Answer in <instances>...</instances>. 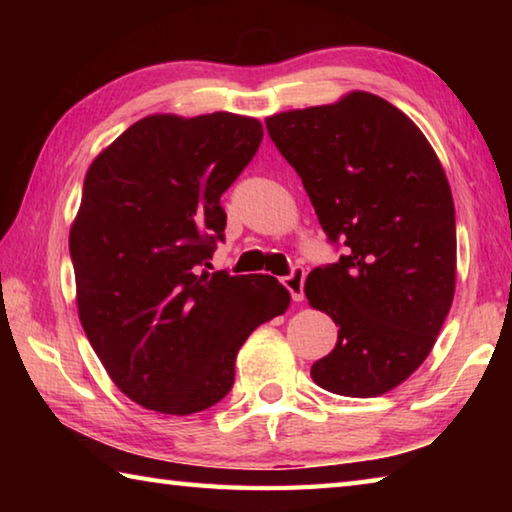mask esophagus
<instances>
[{"label": "esophagus", "mask_w": 512, "mask_h": 512, "mask_svg": "<svg viewBox=\"0 0 512 512\" xmlns=\"http://www.w3.org/2000/svg\"><path fill=\"white\" fill-rule=\"evenodd\" d=\"M284 287L289 289L291 298L296 302L305 298V268H300V266L293 268L291 275L284 277Z\"/></svg>", "instance_id": "34e87169"}]
</instances>
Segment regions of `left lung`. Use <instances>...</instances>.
<instances>
[{"label":"left lung","mask_w":512,"mask_h":512,"mask_svg":"<svg viewBox=\"0 0 512 512\" xmlns=\"http://www.w3.org/2000/svg\"><path fill=\"white\" fill-rule=\"evenodd\" d=\"M266 131L327 239L345 246L305 282L309 305L339 325L311 379L345 397L393 391L429 357L454 300L456 216L443 164L402 110L370 92L280 112Z\"/></svg>","instance_id":"left-lung-1"}]
</instances>
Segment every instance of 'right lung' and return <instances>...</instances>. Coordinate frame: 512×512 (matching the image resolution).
I'll list each match as a JSON object with an SVG mask.
<instances>
[{"label": "right lung", "mask_w": 512, "mask_h": 512, "mask_svg": "<svg viewBox=\"0 0 512 512\" xmlns=\"http://www.w3.org/2000/svg\"><path fill=\"white\" fill-rule=\"evenodd\" d=\"M253 117L149 115L85 173L69 230L76 305L90 345L144 409L192 415L235 384L255 327L287 311L271 275L210 273L223 239L221 194L262 144Z\"/></svg>", "instance_id": "add662e5"}]
</instances>
